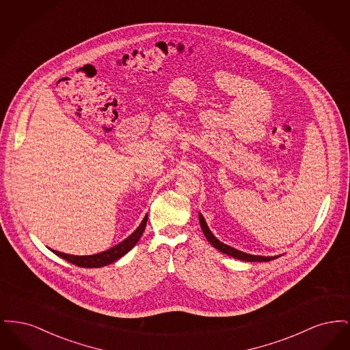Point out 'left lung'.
<instances>
[{
  "instance_id": "left-lung-1",
  "label": "left lung",
  "mask_w": 350,
  "mask_h": 350,
  "mask_svg": "<svg viewBox=\"0 0 350 350\" xmlns=\"http://www.w3.org/2000/svg\"><path fill=\"white\" fill-rule=\"evenodd\" d=\"M200 227H202V231L204 233V236H206V239L210 241V244L213 245V247H215L217 250H220V252H223V253H226V254H228V256H231L233 258H237V260H241V261H250V262H256V261H271V260H274L275 257H261V256H252V254H248V253H243V252H240V250H233L231 247H228V245H226V244H223L221 241H219L217 237L211 233V231L208 230V227H207V224H206V220H204V217H202L200 214Z\"/></svg>"
}]
</instances>
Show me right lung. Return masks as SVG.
<instances>
[{
    "label": "right lung",
    "instance_id": "obj_1",
    "mask_svg": "<svg viewBox=\"0 0 350 350\" xmlns=\"http://www.w3.org/2000/svg\"><path fill=\"white\" fill-rule=\"evenodd\" d=\"M148 220V215L143 219L142 224L137 227V230L130 236L127 237L124 241L119 243L114 248L111 250H105L98 254H93V256H72V254H66L62 252H56L52 250L55 254H57L59 257L64 258L68 262L80 267H100L105 265H109L114 261H117L118 258H120L122 256H124L127 252L133 250L135 244L139 241V239L142 237V234L144 232L146 224Z\"/></svg>",
    "mask_w": 350,
    "mask_h": 350
}]
</instances>
